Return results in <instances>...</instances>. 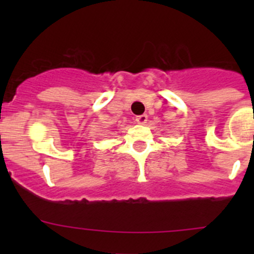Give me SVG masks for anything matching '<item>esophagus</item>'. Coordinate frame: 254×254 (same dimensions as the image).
<instances>
[{"label":"esophagus","instance_id":"34e87169","mask_svg":"<svg viewBox=\"0 0 254 254\" xmlns=\"http://www.w3.org/2000/svg\"><path fill=\"white\" fill-rule=\"evenodd\" d=\"M147 115L146 114H141L139 115V117H136V122L137 124H141V125H145L146 123H147Z\"/></svg>","mask_w":254,"mask_h":254}]
</instances>
